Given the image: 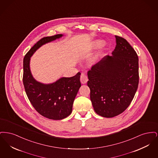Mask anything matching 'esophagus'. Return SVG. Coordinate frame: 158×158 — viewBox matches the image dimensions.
Masks as SVG:
<instances>
[{
    "label": "esophagus",
    "instance_id": "obj_1",
    "mask_svg": "<svg viewBox=\"0 0 158 158\" xmlns=\"http://www.w3.org/2000/svg\"><path fill=\"white\" fill-rule=\"evenodd\" d=\"M88 78L87 77V76L85 75V73H82L81 75V82L82 84H85L88 82Z\"/></svg>",
    "mask_w": 158,
    "mask_h": 158
}]
</instances>
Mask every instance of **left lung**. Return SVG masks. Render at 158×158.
Listing matches in <instances>:
<instances>
[{"mask_svg":"<svg viewBox=\"0 0 158 158\" xmlns=\"http://www.w3.org/2000/svg\"><path fill=\"white\" fill-rule=\"evenodd\" d=\"M112 56L106 55L88 72L90 101L95 113L111 118L124 111L139 85V59L123 38L115 35Z\"/></svg>","mask_w":158,"mask_h":158,"instance_id":"8db88e82","label":"left lung"}]
</instances>
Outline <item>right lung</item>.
I'll use <instances>...</instances> for the list:
<instances>
[{
	"instance_id": "add662e5",
	"label": "right lung",
	"mask_w": 158,
	"mask_h": 158,
	"mask_svg": "<svg viewBox=\"0 0 158 158\" xmlns=\"http://www.w3.org/2000/svg\"><path fill=\"white\" fill-rule=\"evenodd\" d=\"M63 36L57 34L41 38L26 54L23 64V83L31 104L40 114L55 120H62L72 113L73 101L81 86V73L78 72L73 77H63L52 83L45 84L34 78L30 64L31 57L40 47Z\"/></svg>"
}]
</instances>
